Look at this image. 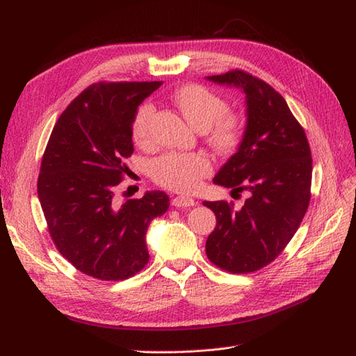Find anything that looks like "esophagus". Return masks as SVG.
I'll use <instances>...</instances> for the list:
<instances>
[{
	"mask_svg": "<svg viewBox=\"0 0 356 356\" xmlns=\"http://www.w3.org/2000/svg\"><path fill=\"white\" fill-rule=\"evenodd\" d=\"M172 204L177 208H190V207H195L196 202L193 200L191 197H184V196H177L172 199Z\"/></svg>",
	"mask_w": 356,
	"mask_h": 356,
	"instance_id": "1",
	"label": "esophagus"
}]
</instances>
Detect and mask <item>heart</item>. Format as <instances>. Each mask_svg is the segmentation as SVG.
Listing matches in <instances>:
<instances>
[{"instance_id":"obj_1","label":"heart","mask_w":356,"mask_h":356,"mask_svg":"<svg viewBox=\"0 0 356 356\" xmlns=\"http://www.w3.org/2000/svg\"><path fill=\"white\" fill-rule=\"evenodd\" d=\"M174 102L187 120L204 132L211 147L221 154H233L242 147L248 124L243 114L227 110L221 95L202 84H186L174 95ZM154 105L143 102L132 120V138L138 145H148L152 138ZM212 172V161L203 153L169 152L152 163V177L160 187L179 193L199 188Z\"/></svg>"}]
</instances>
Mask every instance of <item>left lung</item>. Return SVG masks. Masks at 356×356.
Here are the masks:
<instances>
[{
    "label": "left lung",
    "instance_id": "obj_1",
    "mask_svg": "<svg viewBox=\"0 0 356 356\" xmlns=\"http://www.w3.org/2000/svg\"><path fill=\"white\" fill-rule=\"evenodd\" d=\"M208 79L246 95V138L213 182L233 188V195L246 191L248 199L241 208L227 200L203 202L217 217L207 255L225 272L252 273L276 260L303 221L310 202V147L305 129L270 84L243 70Z\"/></svg>",
    "mask_w": 356,
    "mask_h": 356
}]
</instances>
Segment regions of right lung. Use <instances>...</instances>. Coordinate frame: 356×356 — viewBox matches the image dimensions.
I'll return each instance as SVG.
<instances>
[{"label": "right lung", "mask_w": 356, "mask_h": 356, "mask_svg": "<svg viewBox=\"0 0 356 356\" xmlns=\"http://www.w3.org/2000/svg\"><path fill=\"white\" fill-rule=\"evenodd\" d=\"M161 81L90 84L60 114L42 154L37 193L60 255L99 281H123L148 263L145 233L169 208L165 191L118 203L134 153L138 105Z\"/></svg>", "instance_id": "add662e5"}]
</instances>
